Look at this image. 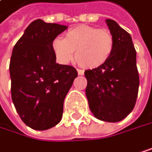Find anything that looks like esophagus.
I'll list each match as a JSON object with an SVG mask.
<instances>
[{"label":"esophagus","mask_w":152,"mask_h":152,"mask_svg":"<svg viewBox=\"0 0 152 152\" xmlns=\"http://www.w3.org/2000/svg\"><path fill=\"white\" fill-rule=\"evenodd\" d=\"M77 73H78V75H84V73H85V71H84V70H82V69H77Z\"/></svg>","instance_id":"esophagus-1"}]
</instances>
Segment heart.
<instances>
[{
	"label": "heart",
	"instance_id": "1",
	"mask_svg": "<svg viewBox=\"0 0 152 152\" xmlns=\"http://www.w3.org/2000/svg\"><path fill=\"white\" fill-rule=\"evenodd\" d=\"M52 49L60 63H68L73 58L85 68H97L105 64L114 49V39L107 29L81 25L70 28L65 39L56 38Z\"/></svg>",
	"mask_w": 152,
	"mask_h": 152
}]
</instances>
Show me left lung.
<instances>
[{
	"label": "left lung",
	"instance_id": "1",
	"mask_svg": "<svg viewBox=\"0 0 152 152\" xmlns=\"http://www.w3.org/2000/svg\"><path fill=\"white\" fill-rule=\"evenodd\" d=\"M106 23L114 39V49L105 64L85 71L86 94L97 119L116 123L133 110L140 79L131 35L113 20L107 19Z\"/></svg>",
	"mask_w": 152,
	"mask_h": 152
}]
</instances>
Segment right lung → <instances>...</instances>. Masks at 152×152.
Returning <instances> with one entry per match:
<instances>
[{"label": "right lung", "instance_id": "obj_1", "mask_svg": "<svg viewBox=\"0 0 152 152\" xmlns=\"http://www.w3.org/2000/svg\"><path fill=\"white\" fill-rule=\"evenodd\" d=\"M67 28L65 25L31 22L15 44L10 62L12 99L22 122L44 131L62 118L65 97L77 72L56 63L52 41Z\"/></svg>", "mask_w": 152, "mask_h": 152}]
</instances>
